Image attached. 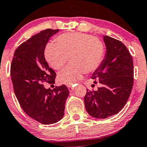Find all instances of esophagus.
<instances>
[{
    "mask_svg": "<svg viewBox=\"0 0 147 147\" xmlns=\"http://www.w3.org/2000/svg\"><path fill=\"white\" fill-rule=\"evenodd\" d=\"M68 88H69V91L72 92V91H73V90H74V86H68Z\"/></svg>",
    "mask_w": 147,
    "mask_h": 147,
    "instance_id": "esophagus-1",
    "label": "esophagus"
}]
</instances>
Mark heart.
Returning a JSON list of instances; mask_svg holds the SVG:
<instances>
[{
	"mask_svg": "<svg viewBox=\"0 0 147 147\" xmlns=\"http://www.w3.org/2000/svg\"><path fill=\"white\" fill-rule=\"evenodd\" d=\"M57 43H48L45 47V57L55 70L62 69L58 76L59 82L73 85L83 74L95 71L103 61L105 46L102 41L86 33H64L56 39Z\"/></svg>",
	"mask_w": 147,
	"mask_h": 147,
	"instance_id": "b5f03b06",
	"label": "heart"
}]
</instances>
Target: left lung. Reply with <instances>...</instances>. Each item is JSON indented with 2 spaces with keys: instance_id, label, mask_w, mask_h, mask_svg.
I'll use <instances>...</instances> for the list:
<instances>
[{
  "instance_id": "8db88e82",
  "label": "left lung",
  "mask_w": 147,
  "mask_h": 147,
  "mask_svg": "<svg viewBox=\"0 0 147 147\" xmlns=\"http://www.w3.org/2000/svg\"><path fill=\"white\" fill-rule=\"evenodd\" d=\"M103 38L106 54L92 76L101 86L97 90L87 89L84 97L86 111L99 119L117 114L123 108L134 83L133 60L127 48L113 37L104 36Z\"/></svg>"
}]
</instances>
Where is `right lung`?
Segmentation results:
<instances>
[{"label":"right lung","mask_w":147,"mask_h":147,"mask_svg":"<svg viewBox=\"0 0 147 147\" xmlns=\"http://www.w3.org/2000/svg\"><path fill=\"white\" fill-rule=\"evenodd\" d=\"M59 30L47 29L21 44L15 51L10 76L15 94L28 115L44 125L62 119L69 90L65 85L46 89L43 83H55L56 73L45 58L49 38Z\"/></svg>","instance_id":"obj_1"}]
</instances>
